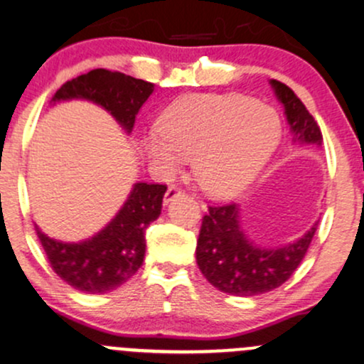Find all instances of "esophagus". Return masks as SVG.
<instances>
[{"label": "esophagus", "mask_w": 364, "mask_h": 364, "mask_svg": "<svg viewBox=\"0 0 364 364\" xmlns=\"http://www.w3.org/2000/svg\"><path fill=\"white\" fill-rule=\"evenodd\" d=\"M181 193H185V191H183L181 188L176 186V185H171L168 188V191H166V195H164V203L173 202V198H176V196H179Z\"/></svg>", "instance_id": "obj_1"}]
</instances>
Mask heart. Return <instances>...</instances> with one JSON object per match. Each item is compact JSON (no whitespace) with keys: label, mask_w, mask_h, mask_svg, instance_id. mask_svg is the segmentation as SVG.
Instances as JSON below:
<instances>
[{"label":"heart","mask_w":364,"mask_h":364,"mask_svg":"<svg viewBox=\"0 0 364 364\" xmlns=\"http://www.w3.org/2000/svg\"><path fill=\"white\" fill-rule=\"evenodd\" d=\"M161 132L145 139L149 157L174 174L193 159L198 185L210 195L243 191L265 168L281 140L272 107L241 94H191L166 109Z\"/></svg>","instance_id":"heart-1"}]
</instances>
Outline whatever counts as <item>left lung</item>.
Here are the masks:
<instances>
[{"mask_svg":"<svg viewBox=\"0 0 364 364\" xmlns=\"http://www.w3.org/2000/svg\"><path fill=\"white\" fill-rule=\"evenodd\" d=\"M298 140L321 144V132L301 99L286 83L272 80ZM316 228L277 250L257 248L240 229L236 203L210 205L196 241V263L212 286L232 296H258L282 286L303 262Z\"/></svg>","mask_w":364,"mask_h":364,"instance_id":"1","label":"left lung"}]
</instances>
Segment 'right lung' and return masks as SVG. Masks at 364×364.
Segmentation results:
<instances>
[{
	"mask_svg": "<svg viewBox=\"0 0 364 364\" xmlns=\"http://www.w3.org/2000/svg\"><path fill=\"white\" fill-rule=\"evenodd\" d=\"M152 90L150 82L97 68L63 83L53 101L89 99L109 111L129 133ZM166 190L168 186L157 183H136L118 215L82 243H61L36 228L51 269L66 284L89 294L119 287L144 263L145 229L161 214Z\"/></svg>",
	"mask_w": 364,
	"mask_h": 364,
	"instance_id": "1",
	"label": "right lung"
}]
</instances>
